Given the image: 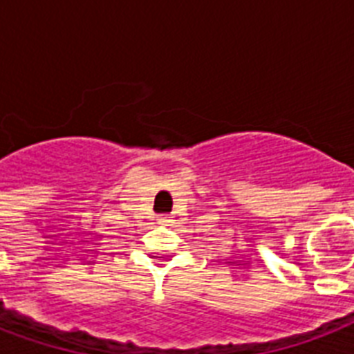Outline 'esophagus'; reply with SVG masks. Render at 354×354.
I'll return each instance as SVG.
<instances>
[{
	"label": "esophagus",
	"instance_id": "obj_1",
	"mask_svg": "<svg viewBox=\"0 0 354 354\" xmlns=\"http://www.w3.org/2000/svg\"><path fill=\"white\" fill-rule=\"evenodd\" d=\"M158 222H160V224H169V222H172V216L171 215H160L158 216Z\"/></svg>",
	"mask_w": 354,
	"mask_h": 354
}]
</instances>
